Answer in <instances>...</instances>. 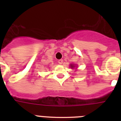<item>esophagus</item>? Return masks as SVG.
Masks as SVG:
<instances>
[{
    "label": "esophagus",
    "instance_id": "obj_1",
    "mask_svg": "<svg viewBox=\"0 0 121 121\" xmlns=\"http://www.w3.org/2000/svg\"><path fill=\"white\" fill-rule=\"evenodd\" d=\"M58 63L59 64H63V60L62 59H59L58 60Z\"/></svg>",
    "mask_w": 121,
    "mask_h": 121
}]
</instances>
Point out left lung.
I'll list each match as a JSON object with an SVG mask.
<instances>
[{
  "mask_svg": "<svg viewBox=\"0 0 121 121\" xmlns=\"http://www.w3.org/2000/svg\"><path fill=\"white\" fill-rule=\"evenodd\" d=\"M71 65V68H73V67H74V65H71H71Z\"/></svg>",
  "mask_w": 121,
  "mask_h": 121,
  "instance_id": "left-lung-1",
  "label": "left lung"
}]
</instances>
